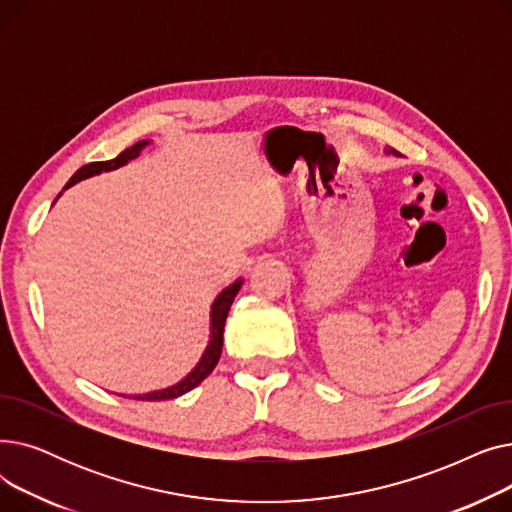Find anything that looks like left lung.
<instances>
[{
	"mask_svg": "<svg viewBox=\"0 0 512 512\" xmlns=\"http://www.w3.org/2000/svg\"><path fill=\"white\" fill-rule=\"evenodd\" d=\"M394 153H396V151H394Z\"/></svg>",
	"mask_w": 512,
	"mask_h": 512,
	"instance_id": "1",
	"label": "left lung"
}]
</instances>
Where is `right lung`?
<instances>
[{
    "mask_svg": "<svg viewBox=\"0 0 512 512\" xmlns=\"http://www.w3.org/2000/svg\"><path fill=\"white\" fill-rule=\"evenodd\" d=\"M149 141H141V143H134L132 147L124 149L118 157L110 159V161H91V164L80 168L68 182L64 188H70L72 184H76L78 180L83 178H89L93 174H99V172H107V170H116L120 166H124L126 161L134 159L141 149L147 145ZM240 290V280L234 282L232 286H228L218 299H215L213 307H211V338H209V344L205 348V353L199 361V365L186 375V378L182 382H178L176 386H170L166 390H155V392H149V394H139V396H126V398H137V400H172V398H178L182 396L184 392L193 390L195 386H199L207 375L215 369V365H218L220 361V355H222V344H224V324H226V317H228V311H230V305L234 303V297L236 292Z\"/></svg>",
    "mask_w": 512,
    "mask_h": 512,
    "instance_id": "obj_1",
    "label": "right lung"
}]
</instances>
